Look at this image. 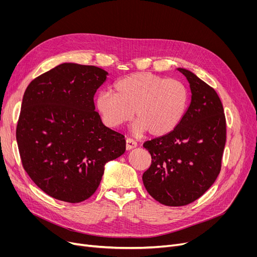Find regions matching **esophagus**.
<instances>
[{
    "label": "esophagus",
    "instance_id": "esophagus-1",
    "mask_svg": "<svg viewBox=\"0 0 257 257\" xmlns=\"http://www.w3.org/2000/svg\"><path fill=\"white\" fill-rule=\"evenodd\" d=\"M137 146H138V144L136 141H133L132 139L126 140V149L127 150H131V149H133V148H136Z\"/></svg>",
    "mask_w": 257,
    "mask_h": 257
}]
</instances>
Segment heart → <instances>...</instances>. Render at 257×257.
I'll return each mask as SVG.
<instances>
[{"label": "heart", "instance_id": "heart-1", "mask_svg": "<svg viewBox=\"0 0 257 257\" xmlns=\"http://www.w3.org/2000/svg\"><path fill=\"white\" fill-rule=\"evenodd\" d=\"M113 89L100 91L96 98L97 110L109 128L126 124L134 111V131L163 137L179 125L186 110L188 92L178 80L133 73L118 79Z\"/></svg>", "mask_w": 257, "mask_h": 257}]
</instances>
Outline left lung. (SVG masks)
Wrapping results in <instances>:
<instances>
[{"label":"left lung","mask_w":257,"mask_h":257,"mask_svg":"<svg viewBox=\"0 0 257 257\" xmlns=\"http://www.w3.org/2000/svg\"><path fill=\"white\" fill-rule=\"evenodd\" d=\"M188 82L192 101L172 132L144 143L151 166L143 174L147 192L167 206L199 199L219 176L226 143V118L215 90L192 72L178 69Z\"/></svg>","instance_id":"8db88e82"}]
</instances>
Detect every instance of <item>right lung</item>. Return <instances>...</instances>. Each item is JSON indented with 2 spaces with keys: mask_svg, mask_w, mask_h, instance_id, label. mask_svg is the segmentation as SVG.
<instances>
[{
  "mask_svg": "<svg viewBox=\"0 0 257 257\" xmlns=\"http://www.w3.org/2000/svg\"><path fill=\"white\" fill-rule=\"evenodd\" d=\"M108 73L62 63L26 88L17 125L24 170L47 195L79 203L97 191L104 166L124 154L123 134L103 125L93 96Z\"/></svg>",
  "mask_w": 257,
  "mask_h": 257,
  "instance_id": "obj_1",
  "label": "right lung"
}]
</instances>
